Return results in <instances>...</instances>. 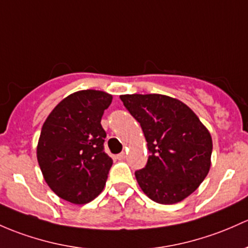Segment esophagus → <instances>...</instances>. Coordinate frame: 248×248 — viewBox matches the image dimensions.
Segmentation results:
<instances>
[{"mask_svg":"<svg viewBox=\"0 0 248 248\" xmlns=\"http://www.w3.org/2000/svg\"><path fill=\"white\" fill-rule=\"evenodd\" d=\"M116 158L119 159V160H124V159H126V153H124V152L119 153V155H116Z\"/></svg>","mask_w":248,"mask_h":248,"instance_id":"1","label":"esophagus"}]
</instances>
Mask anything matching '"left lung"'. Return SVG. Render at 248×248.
<instances>
[{"label": "left lung", "instance_id": "8db88e82", "mask_svg": "<svg viewBox=\"0 0 248 248\" xmlns=\"http://www.w3.org/2000/svg\"><path fill=\"white\" fill-rule=\"evenodd\" d=\"M141 126L150 157L135 171L155 202L173 204L191 195L210 169L213 141L196 114L181 101L159 93L120 96Z\"/></svg>", "mask_w": 248, "mask_h": 248}]
</instances>
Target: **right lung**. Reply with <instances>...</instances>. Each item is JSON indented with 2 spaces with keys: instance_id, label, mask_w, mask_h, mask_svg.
Returning <instances> with one entry per match:
<instances>
[{
  "instance_id": "obj_1",
  "label": "right lung",
  "mask_w": 248,
  "mask_h": 248,
  "mask_svg": "<svg viewBox=\"0 0 248 248\" xmlns=\"http://www.w3.org/2000/svg\"><path fill=\"white\" fill-rule=\"evenodd\" d=\"M111 95L98 90L71 93L41 128L36 157L46 183L59 197L85 204L106 186L113 159L104 152L101 119Z\"/></svg>"
}]
</instances>
